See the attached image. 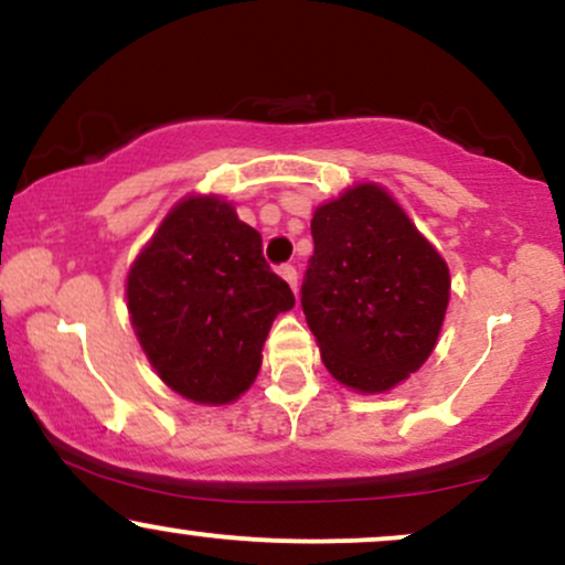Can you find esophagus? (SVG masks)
I'll use <instances>...</instances> for the list:
<instances>
[{"mask_svg": "<svg viewBox=\"0 0 565 565\" xmlns=\"http://www.w3.org/2000/svg\"><path fill=\"white\" fill-rule=\"evenodd\" d=\"M278 276H281L284 281L289 284L291 291H297V270H295V265H281V268H278Z\"/></svg>", "mask_w": 565, "mask_h": 565, "instance_id": "34e87169", "label": "esophagus"}]
</instances>
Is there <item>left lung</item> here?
<instances>
[{"label":"left lung","mask_w":565,"mask_h":565,"mask_svg":"<svg viewBox=\"0 0 565 565\" xmlns=\"http://www.w3.org/2000/svg\"><path fill=\"white\" fill-rule=\"evenodd\" d=\"M302 313L329 374L359 393L404 382L436 348L449 268L385 188L361 183L310 220Z\"/></svg>","instance_id":"8db88e82"}]
</instances>
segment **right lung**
<instances>
[{"instance_id":"obj_1","label":"right lung","mask_w":565,"mask_h":565,"mask_svg":"<svg viewBox=\"0 0 565 565\" xmlns=\"http://www.w3.org/2000/svg\"><path fill=\"white\" fill-rule=\"evenodd\" d=\"M135 334L157 374L196 404H231L263 364L289 284L263 257V238L220 196L172 206L127 276Z\"/></svg>"}]
</instances>
